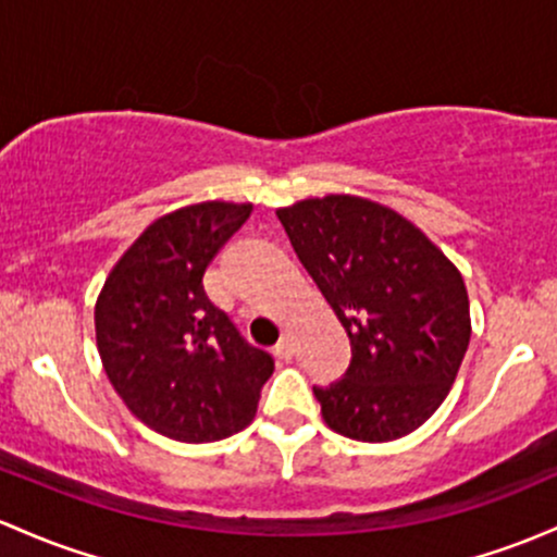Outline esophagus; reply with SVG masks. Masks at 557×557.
<instances>
[{
    "instance_id": "esophagus-1",
    "label": "esophagus",
    "mask_w": 557,
    "mask_h": 557,
    "mask_svg": "<svg viewBox=\"0 0 557 557\" xmlns=\"http://www.w3.org/2000/svg\"><path fill=\"white\" fill-rule=\"evenodd\" d=\"M274 354H277V359H285V362H288V359L293 357V341H290L288 333H285L283 338H280V344L274 346Z\"/></svg>"
}]
</instances>
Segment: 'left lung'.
Returning a JSON list of instances; mask_svg holds the SVG:
<instances>
[{
  "mask_svg": "<svg viewBox=\"0 0 557 557\" xmlns=\"http://www.w3.org/2000/svg\"><path fill=\"white\" fill-rule=\"evenodd\" d=\"M277 219L351 341L346 375L314 386L325 423L370 444L412 433L468 351L460 269L401 213L357 195L298 200Z\"/></svg>",
  "mask_w": 557,
  "mask_h": 557,
  "instance_id": "1",
  "label": "left lung"
}]
</instances>
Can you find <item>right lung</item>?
Wrapping results in <instances>:
<instances>
[{"label":"right lung","mask_w":557,"mask_h":557,"mask_svg":"<svg viewBox=\"0 0 557 557\" xmlns=\"http://www.w3.org/2000/svg\"><path fill=\"white\" fill-rule=\"evenodd\" d=\"M250 203L185 206L156 219L97 296V351L115 394L161 436L206 444L243 431L274 359L240 338L203 290L206 267Z\"/></svg>","instance_id":"right-lung-1"}]
</instances>
